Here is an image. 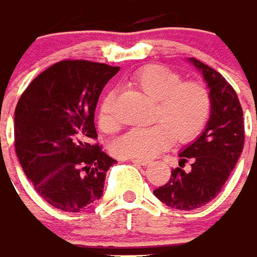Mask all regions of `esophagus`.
<instances>
[{"instance_id":"34e87169","label":"esophagus","mask_w":257,"mask_h":257,"mask_svg":"<svg viewBox=\"0 0 257 257\" xmlns=\"http://www.w3.org/2000/svg\"><path fill=\"white\" fill-rule=\"evenodd\" d=\"M131 162L134 164H139V166H147V164L151 163L150 161H143V159H133Z\"/></svg>"}]
</instances>
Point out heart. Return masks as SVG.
Instances as JSON below:
<instances>
[{
  "instance_id": "heart-1",
  "label": "heart",
  "mask_w": 257,
  "mask_h": 257,
  "mask_svg": "<svg viewBox=\"0 0 257 257\" xmlns=\"http://www.w3.org/2000/svg\"><path fill=\"white\" fill-rule=\"evenodd\" d=\"M131 82L141 91L157 99L151 126L134 127L114 146L120 158L149 161L163 153L176 139L194 141L210 120L212 94L202 81H183L178 71L163 65H147L135 71ZM115 93L102 100L98 114L100 130L115 133L119 119L115 114Z\"/></svg>"
}]
</instances>
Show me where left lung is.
<instances>
[{"label": "left lung", "mask_w": 257, "mask_h": 257, "mask_svg": "<svg viewBox=\"0 0 257 257\" xmlns=\"http://www.w3.org/2000/svg\"><path fill=\"white\" fill-rule=\"evenodd\" d=\"M191 62L203 73L212 94V111L206 130L179 154V167L167 183L154 190L166 206L175 210L200 208L216 198L239 161L244 147L243 108L233 87L212 67L198 59ZM191 168L184 172L188 161Z\"/></svg>", "instance_id": "obj_1"}]
</instances>
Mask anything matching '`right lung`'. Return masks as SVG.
Wrapping results in <instances>:
<instances>
[{"instance_id":"add662e5","label":"right lung","mask_w":257,"mask_h":257,"mask_svg":"<svg viewBox=\"0 0 257 257\" xmlns=\"http://www.w3.org/2000/svg\"><path fill=\"white\" fill-rule=\"evenodd\" d=\"M119 66L63 59L36 77L14 111V147L25 175L57 210L79 212L103 194L115 161L96 142L94 112Z\"/></svg>"}]
</instances>
